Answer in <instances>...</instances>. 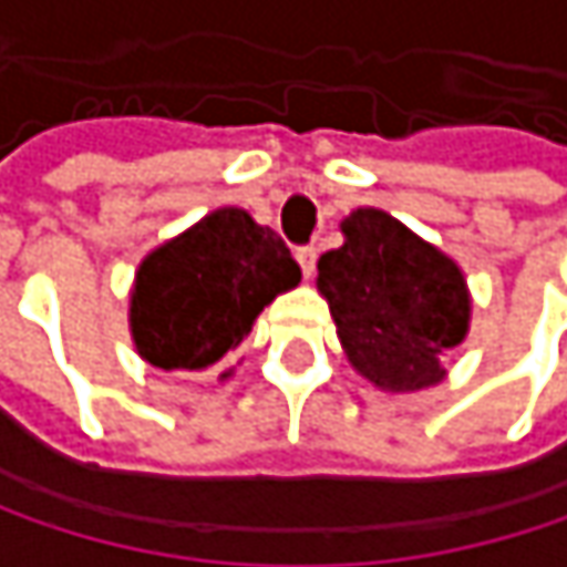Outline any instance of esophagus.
I'll list each match as a JSON object with an SVG mask.
<instances>
[{"instance_id":"1","label":"esophagus","mask_w":567,"mask_h":567,"mask_svg":"<svg viewBox=\"0 0 567 567\" xmlns=\"http://www.w3.org/2000/svg\"><path fill=\"white\" fill-rule=\"evenodd\" d=\"M295 259H298V266H301V276L311 279V276H315V266H318V252H315L311 246H305V249L295 252Z\"/></svg>"}]
</instances>
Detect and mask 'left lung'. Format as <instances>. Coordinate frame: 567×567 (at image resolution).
Here are the masks:
<instances>
[{"instance_id":"1","label":"left lung","mask_w":567,"mask_h":567,"mask_svg":"<svg viewBox=\"0 0 567 567\" xmlns=\"http://www.w3.org/2000/svg\"><path fill=\"white\" fill-rule=\"evenodd\" d=\"M344 246L318 259V291L351 368L381 391L413 394L446 378L466 341L473 295L463 269L384 209L341 219Z\"/></svg>"}]
</instances>
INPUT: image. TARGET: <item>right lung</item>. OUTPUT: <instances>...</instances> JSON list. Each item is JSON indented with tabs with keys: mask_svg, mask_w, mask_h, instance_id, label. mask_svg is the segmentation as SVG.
I'll use <instances>...</instances> for the list:
<instances>
[{
	"mask_svg": "<svg viewBox=\"0 0 567 567\" xmlns=\"http://www.w3.org/2000/svg\"><path fill=\"white\" fill-rule=\"evenodd\" d=\"M298 282V262L269 226L219 206L141 259L127 311L134 348L161 371H223L259 311ZM229 378L233 368L219 374Z\"/></svg>",
	"mask_w": 567,
	"mask_h": 567,
	"instance_id": "right-lung-1",
	"label": "right lung"
}]
</instances>
